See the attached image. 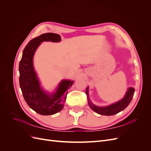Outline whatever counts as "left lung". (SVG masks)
<instances>
[{"instance_id": "1", "label": "left lung", "mask_w": 151, "mask_h": 151, "mask_svg": "<svg viewBox=\"0 0 151 151\" xmlns=\"http://www.w3.org/2000/svg\"><path fill=\"white\" fill-rule=\"evenodd\" d=\"M86 92L87 95H88V88H87V90ZM134 94V89L133 88H130L128 89L124 98L122 100H120V101H118L117 103L111 104L110 106H108L106 107H98L93 104L91 101H89L88 104L90 108L92 109L94 111L98 114H100V115L107 116L113 115L122 111L128 106V105L130 104L132 98H133Z\"/></svg>"}]
</instances>
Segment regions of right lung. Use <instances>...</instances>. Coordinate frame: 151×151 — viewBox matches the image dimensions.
Masks as SVG:
<instances>
[{"mask_svg":"<svg viewBox=\"0 0 151 151\" xmlns=\"http://www.w3.org/2000/svg\"><path fill=\"white\" fill-rule=\"evenodd\" d=\"M60 36L53 33L41 35L31 40L24 48L19 62V85L26 103L35 111L42 115H51L62 110L67 98V91L74 82L62 81L52 96L42 89L35 72L33 58L36 48L44 41L58 42Z\"/></svg>","mask_w":151,"mask_h":151,"instance_id":"obj_1","label":"right lung"}]
</instances>
